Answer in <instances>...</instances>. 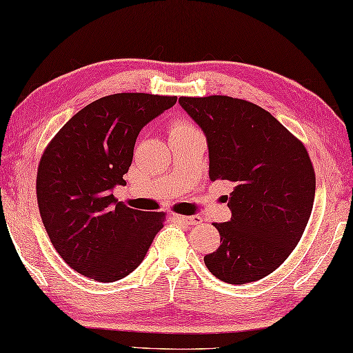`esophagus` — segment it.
Returning a JSON list of instances; mask_svg holds the SVG:
<instances>
[{
    "mask_svg": "<svg viewBox=\"0 0 353 353\" xmlns=\"http://www.w3.org/2000/svg\"><path fill=\"white\" fill-rule=\"evenodd\" d=\"M172 219L176 220V222H181L185 225H200L202 223V219L199 216H179V214H172Z\"/></svg>",
    "mask_w": 353,
    "mask_h": 353,
    "instance_id": "obj_1",
    "label": "esophagus"
}]
</instances>
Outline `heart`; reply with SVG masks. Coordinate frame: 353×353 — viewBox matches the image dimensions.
<instances>
[{
  "label": "heart",
  "instance_id": "b5f03b06",
  "mask_svg": "<svg viewBox=\"0 0 353 353\" xmlns=\"http://www.w3.org/2000/svg\"><path fill=\"white\" fill-rule=\"evenodd\" d=\"M191 130H196L194 127H191L190 123H186V122H176L174 125H172V128H171V133H179V131H191Z\"/></svg>",
  "mask_w": 353,
  "mask_h": 353
}]
</instances>
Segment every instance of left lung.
<instances>
[{
    "label": "left lung",
    "mask_w": 353,
    "mask_h": 353,
    "mask_svg": "<svg viewBox=\"0 0 353 353\" xmlns=\"http://www.w3.org/2000/svg\"><path fill=\"white\" fill-rule=\"evenodd\" d=\"M208 143L210 179L234 185L232 217L216 223L220 246L205 255L210 272L230 285L261 280L299 243L312 212L315 172L299 139L252 102L179 98Z\"/></svg>",
    "instance_id": "left-lung-1"
}]
</instances>
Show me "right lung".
I'll use <instances>...</instances> for the list:
<instances>
[{
  "label": "right lung",
  "instance_id": "obj_1",
  "mask_svg": "<svg viewBox=\"0 0 353 353\" xmlns=\"http://www.w3.org/2000/svg\"><path fill=\"white\" fill-rule=\"evenodd\" d=\"M176 96L117 93L76 113L41 157L38 205L46 231L65 263L85 277L112 283L142 263L163 212L117 202L137 136L171 108Z\"/></svg>",
  "mask_w": 353,
  "mask_h": 353
}]
</instances>
